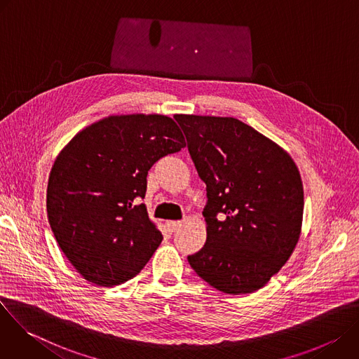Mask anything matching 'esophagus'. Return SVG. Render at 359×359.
Returning a JSON list of instances; mask_svg holds the SVG:
<instances>
[{
	"instance_id": "obj_1",
	"label": "esophagus",
	"mask_w": 359,
	"mask_h": 359,
	"mask_svg": "<svg viewBox=\"0 0 359 359\" xmlns=\"http://www.w3.org/2000/svg\"><path fill=\"white\" fill-rule=\"evenodd\" d=\"M182 222H176V220H169V222H166V226H168V229L170 230V231H176L177 229H180L182 227Z\"/></svg>"
}]
</instances>
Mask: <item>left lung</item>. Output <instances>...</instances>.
<instances>
[{"label": "left lung", "instance_id": "8db88e82", "mask_svg": "<svg viewBox=\"0 0 359 359\" xmlns=\"http://www.w3.org/2000/svg\"><path fill=\"white\" fill-rule=\"evenodd\" d=\"M206 183V244L187 257L196 274L226 294L264 287L301 233L304 189L288 153L236 118L176 115Z\"/></svg>", "mask_w": 359, "mask_h": 359}]
</instances>
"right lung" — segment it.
Returning a JSON list of instances; mask_svg holds the SVG:
<instances>
[{
    "label": "right lung",
    "instance_id": "right-lung-1",
    "mask_svg": "<svg viewBox=\"0 0 359 359\" xmlns=\"http://www.w3.org/2000/svg\"><path fill=\"white\" fill-rule=\"evenodd\" d=\"M184 146L172 118L133 114L86 126L61 150L48 179V222L86 281L119 285L150 260L163 236L136 201L149 169Z\"/></svg>",
    "mask_w": 359,
    "mask_h": 359
}]
</instances>
